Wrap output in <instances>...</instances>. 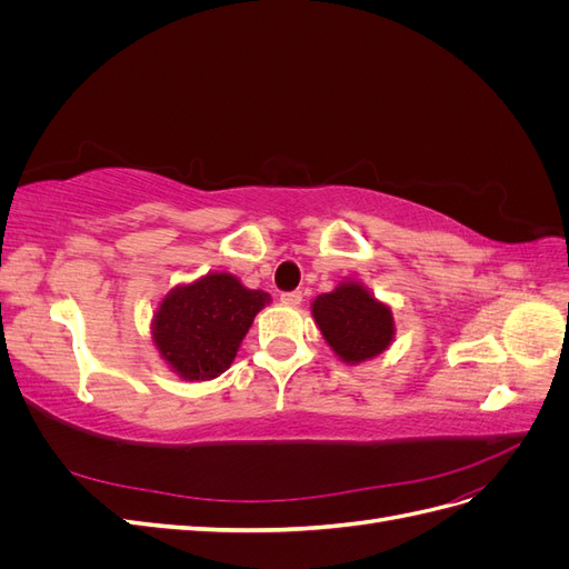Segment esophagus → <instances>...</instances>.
<instances>
[{
    "label": "esophagus",
    "instance_id": "1",
    "mask_svg": "<svg viewBox=\"0 0 569 569\" xmlns=\"http://www.w3.org/2000/svg\"><path fill=\"white\" fill-rule=\"evenodd\" d=\"M280 301L284 306H299L303 301V297H301V291H284V295L280 297Z\"/></svg>",
    "mask_w": 569,
    "mask_h": 569
}]
</instances>
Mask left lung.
<instances>
[{
	"instance_id": "obj_1",
	"label": "left lung",
	"mask_w": 569,
	"mask_h": 569,
	"mask_svg": "<svg viewBox=\"0 0 569 569\" xmlns=\"http://www.w3.org/2000/svg\"><path fill=\"white\" fill-rule=\"evenodd\" d=\"M311 311L330 349L343 363L358 366L387 351L393 341L391 308L353 280H343L330 295H320Z\"/></svg>"
}]
</instances>
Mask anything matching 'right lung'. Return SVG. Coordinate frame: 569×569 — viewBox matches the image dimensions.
<instances>
[{"label":"right lung","instance_id":"1","mask_svg":"<svg viewBox=\"0 0 569 569\" xmlns=\"http://www.w3.org/2000/svg\"><path fill=\"white\" fill-rule=\"evenodd\" d=\"M266 303L263 289H247L230 272H209L168 291L151 320L153 347L182 380H213L232 366Z\"/></svg>","mask_w":569,"mask_h":569}]
</instances>
